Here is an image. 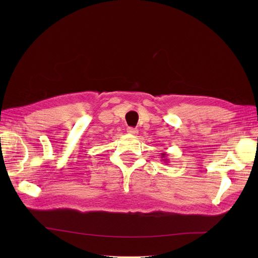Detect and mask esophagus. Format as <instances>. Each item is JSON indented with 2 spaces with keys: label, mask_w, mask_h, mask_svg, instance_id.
Masks as SVG:
<instances>
[{
  "label": "esophagus",
  "mask_w": 258,
  "mask_h": 258,
  "mask_svg": "<svg viewBox=\"0 0 258 258\" xmlns=\"http://www.w3.org/2000/svg\"><path fill=\"white\" fill-rule=\"evenodd\" d=\"M127 132H128L129 135H131V136H137V135L139 134V130H138V129H136V128L129 127V128L127 129Z\"/></svg>",
  "instance_id": "obj_1"
}]
</instances>
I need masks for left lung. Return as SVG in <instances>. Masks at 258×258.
I'll list each match as a JSON object with an SVG mask.
<instances>
[{"instance_id": "1", "label": "left lung", "mask_w": 258, "mask_h": 258, "mask_svg": "<svg viewBox=\"0 0 258 258\" xmlns=\"http://www.w3.org/2000/svg\"><path fill=\"white\" fill-rule=\"evenodd\" d=\"M161 158H163L162 160L165 161V162H168V159H166V153H162L161 154Z\"/></svg>"}]
</instances>
